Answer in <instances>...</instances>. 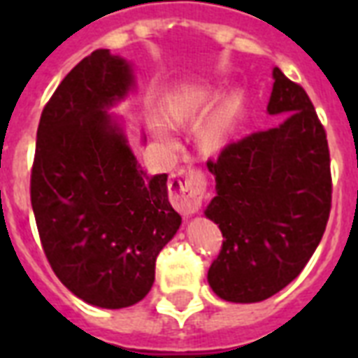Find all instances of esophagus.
Returning a JSON list of instances; mask_svg holds the SVG:
<instances>
[{
	"instance_id": "obj_1",
	"label": "esophagus",
	"mask_w": 358,
	"mask_h": 358,
	"mask_svg": "<svg viewBox=\"0 0 358 358\" xmlns=\"http://www.w3.org/2000/svg\"><path fill=\"white\" fill-rule=\"evenodd\" d=\"M206 187L208 180L201 169L184 167L169 180V199L182 215H193L201 210Z\"/></svg>"
}]
</instances>
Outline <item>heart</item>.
<instances>
[{"mask_svg":"<svg viewBox=\"0 0 358 358\" xmlns=\"http://www.w3.org/2000/svg\"><path fill=\"white\" fill-rule=\"evenodd\" d=\"M204 102H206V94H204V92H185V94H182V96L176 98V100L171 103V108H169L171 120H174V122H184V120H187L189 117H193V115L204 106ZM239 103L241 102H239L238 96L230 98L229 102L224 103V108L219 111L217 117L210 122V126H208L206 131H204V139H206L210 145L219 143V141L223 139V135L229 131L232 122H234L236 117H238ZM156 129L159 135L167 134V129H165L163 124H157Z\"/></svg>","mask_w":358,"mask_h":358,"instance_id":"obj_1","label":"heart"}]
</instances>
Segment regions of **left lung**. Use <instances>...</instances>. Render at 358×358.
Here are the masks:
<instances>
[{
    "instance_id": "1",
    "label": "left lung",
    "mask_w": 358,
    "mask_h": 358,
    "mask_svg": "<svg viewBox=\"0 0 358 358\" xmlns=\"http://www.w3.org/2000/svg\"><path fill=\"white\" fill-rule=\"evenodd\" d=\"M273 80L267 113L283 120L208 162L217 195L204 213L223 234L208 282L230 303H258L286 288L314 255L331 213L325 128L303 87L278 69Z\"/></svg>"
}]
</instances>
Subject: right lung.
I'll return each mask as SVG.
<instances>
[{
  "instance_id": "right-lung-1",
  "label": "right lung",
  "mask_w": 358,
  "mask_h": 358,
  "mask_svg": "<svg viewBox=\"0 0 358 358\" xmlns=\"http://www.w3.org/2000/svg\"><path fill=\"white\" fill-rule=\"evenodd\" d=\"M131 87L129 63L109 50L80 61L44 106L31 169V206L53 273L102 308L150 292L157 255L182 223L167 174L146 176L108 113Z\"/></svg>"
}]
</instances>
